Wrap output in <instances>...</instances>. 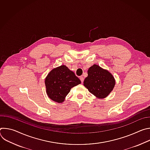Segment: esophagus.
<instances>
[{
  "label": "esophagus",
  "instance_id": "obj_1",
  "mask_svg": "<svg viewBox=\"0 0 150 150\" xmlns=\"http://www.w3.org/2000/svg\"><path fill=\"white\" fill-rule=\"evenodd\" d=\"M80 80H81V82H83V80H84V79H83V77L82 76H80Z\"/></svg>",
  "mask_w": 150,
  "mask_h": 150
}]
</instances>
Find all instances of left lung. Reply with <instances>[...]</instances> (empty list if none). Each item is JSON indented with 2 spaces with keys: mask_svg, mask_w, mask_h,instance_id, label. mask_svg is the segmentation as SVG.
Returning a JSON list of instances; mask_svg holds the SVG:
<instances>
[{
  "mask_svg": "<svg viewBox=\"0 0 150 150\" xmlns=\"http://www.w3.org/2000/svg\"><path fill=\"white\" fill-rule=\"evenodd\" d=\"M83 85L90 93L98 98H103L113 90L115 80L109 71L94 65L88 69V76L85 79Z\"/></svg>",
  "mask_w": 150,
  "mask_h": 150,
  "instance_id": "8db88e82",
  "label": "left lung"
}]
</instances>
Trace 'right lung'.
Wrapping results in <instances>:
<instances>
[{"mask_svg": "<svg viewBox=\"0 0 150 150\" xmlns=\"http://www.w3.org/2000/svg\"><path fill=\"white\" fill-rule=\"evenodd\" d=\"M79 83L80 79L65 65L53 69L45 79L48 96L57 103H62L71 89Z\"/></svg>", "mask_w": 150, "mask_h": 150, "instance_id": "add662e5", "label": "right lung"}]
</instances>
